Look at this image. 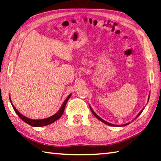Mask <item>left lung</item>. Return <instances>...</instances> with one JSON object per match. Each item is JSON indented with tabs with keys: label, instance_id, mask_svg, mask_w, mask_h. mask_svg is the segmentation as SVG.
I'll list each match as a JSON object with an SVG mask.
<instances>
[{
	"label": "left lung",
	"instance_id": "1",
	"mask_svg": "<svg viewBox=\"0 0 161 161\" xmlns=\"http://www.w3.org/2000/svg\"><path fill=\"white\" fill-rule=\"evenodd\" d=\"M149 97H150V94H149V95H148V99H149ZM89 107H90V110H91V111H92V113L93 114V115H94V116H95L97 118V119H99V120H101L102 121V123H105V124H107V125H111V126H116V127H123V126H125V125H129V124L130 123H131V122H130V123H125V124H124V125H114V124H111V123H108V122H107V121H105L104 120H103L102 119V118H100L99 116H98V115H97L95 113V111H94L93 110H92V108H91V107H90V105H89ZM143 110H144V108L143 109H142V110L140 111V112H139V113L137 114V116H136V118H137L139 116V115H140L142 113V111H143ZM133 121V120H132Z\"/></svg>",
	"mask_w": 161,
	"mask_h": 161
}]
</instances>
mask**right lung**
I'll use <instances>...</instances> for the list:
<instances>
[{"label": "right lung", "instance_id": "add662e5", "mask_svg": "<svg viewBox=\"0 0 161 161\" xmlns=\"http://www.w3.org/2000/svg\"><path fill=\"white\" fill-rule=\"evenodd\" d=\"M71 96V94H70L66 99L64 100V102H63V104L62 105L61 108H60L59 110L57 112V113L53 115V116H50V117H48L47 118H44V119H37V120H35V119H31V118H29L26 116H24V115H22V114H20L19 111H18L16 108H15L13 103H12V101L10 99V101L12 104V106H13V107L14 108V111L16 112V114L19 116V117L22 119L24 122L26 123L27 124H29V125H31L33 127H42V126H45V125H50V124L54 123V121H56L57 120H58L59 118H60V117L62 116V115L63 114L64 111V108L66 107V103H67L69 99L70 98V97Z\"/></svg>", "mask_w": 161, "mask_h": 161}]
</instances>
